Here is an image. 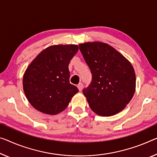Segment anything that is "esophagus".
Listing matches in <instances>:
<instances>
[{
	"label": "esophagus",
	"instance_id": "1",
	"mask_svg": "<svg viewBox=\"0 0 157 157\" xmlns=\"http://www.w3.org/2000/svg\"><path fill=\"white\" fill-rule=\"evenodd\" d=\"M77 87H78V88L79 91H81L82 90H83V83H78V86H77Z\"/></svg>",
	"mask_w": 157,
	"mask_h": 157
}]
</instances>
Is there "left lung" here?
<instances>
[{
  "label": "left lung",
  "instance_id": "8db88e82",
  "mask_svg": "<svg viewBox=\"0 0 157 157\" xmlns=\"http://www.w3.org/2000/svg\"><path fill=\"white\" fill-rule=\"evenodd\" d=\"M79 49L92 74L90 84L83 90L91 109L102 117L120 112L136 91V74L131 62L107 43H81Z\"/></svg>",
  "mask_w": 157,
  "mask_h": 157
}]
</instances>
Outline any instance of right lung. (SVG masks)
<instances>
[{
    "label": "right lung",
    "mask_w": 157,
    "mask_h": 157,
    "mask_svg": "<svg viewBox=\"0 0 157 157\" xmlns=\"http://www.w3.org/2000/svg\"><path fill=\"white\" fill-rule=\"evenodd\" d=\"M78 50L77 45H55L43 50L29 65L23 76V89L29 102L44 114L64 111L78 92L69 83V64Z\"/></svg>",
    "instance_id": "add662e5"
}]
</instances>
